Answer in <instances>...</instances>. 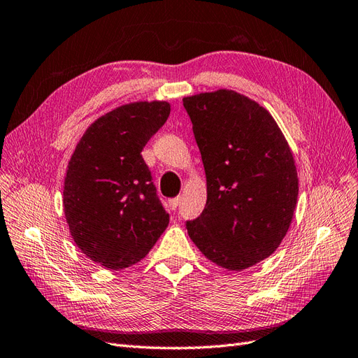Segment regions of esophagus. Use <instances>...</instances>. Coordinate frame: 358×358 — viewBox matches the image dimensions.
Instances as JSON below:
<instances>
[{
  "label": "esophagus",
  "mask_w": 358,
  "mask_h": 358,
  "mask_svg": "<svg viewBox=\"0 0 358 358\" xmlns=\"http://www.w3.org/2000/svg\"><path fill=\"white\" fill-rule=\"evenodd\" d=\"M180 196H177V198H172V199H169V207H171V210H176L178 206H180Z\"/></svg>",
  "instance_id": "esophagus-1"
}]
</instances>
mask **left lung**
Instances as JSON below:
<instances>
[{
	"mask_svg": "<svg viewBox=\"0 0 358 358\" xmlns=\"http://www.w3.org/2000/svg\"><path fill=\"white\" fill-rule=\"evenodd\" d=\"M206 169L207 203L189 237L223 268L268 258L291 224L299 196L292 152L267 109L232 90L182 99Z\"/></svg>",
	"mask_w": 358,
	"mask_h": 358,
	"instance_id": "1",
	"label": "left lung"
}]
</instances>
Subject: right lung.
<instances>
[{"label": "right lung", "mask_w": 358, "mask_h": 358, "mask_svg": "<svg viewBox=\"0 0 358 358\" xmlns=\"http://www.w3.org/2000/svg\"><path fill=\"white\" fill-rule=\"evenodd\" d=\"M169 112L168 101L110 110L87 129L69 162L63 203L70 234L109 270L145 258L169 223L141 155Z\"/></svg>", "instance_id": "1"}]
</instances>
